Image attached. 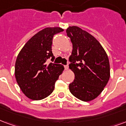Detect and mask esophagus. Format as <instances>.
Here are the masks:
<instances>
[{"label":"esophagus","mask_w":126,"mask_h":126,"mask_svg":"<svg viewBox=\"0 0 126 126\" xmlns=\"http://www.w3.org/2000/svg\"><path fill=\"white\" fill-rule=\"evenodd\" d=\"M64 67H65V70H68V69H69V65H65L64 66Z\"/></svg>","instance_id":"1"}]
</instances>
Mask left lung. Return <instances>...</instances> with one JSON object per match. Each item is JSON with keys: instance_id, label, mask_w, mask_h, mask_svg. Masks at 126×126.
Segmentation results:
<instances>
[{"instance_id": "1", "label": "left lung", "mask_w": 126, "mask_h": 126, "mask_svg": "<svg viewBox=\"0 0 126 126\" xmlns=\"http://www.w3.org/2000/svg\"><path fill=\"white\" fill-rule=\"evenodd\" d=\"M66 33L73 44L69 68L75 75L69 91L81 101H92L102 92L110 79L108 55L99 42L81 28L69 27Z\"/></svg>"}]
</instances>
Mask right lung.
Here are the masks:
<instances>
[{"label":"right lung","mask_w":126,"mask_h":126,"mask_svg":"<svg viewBox=\"0 0 126 126\" xmlns=\"http://www.w3.org/2000/svg\"><path fill=\"white\" fill-rule=\"evenodd\" d=\"M61 27H47L32 36L19 52L15 75L21 91L28 98L41 100L52 94L64 67L47 60L55 59L52 53L54 34L62 32Z\"/></svg>","instance_id":"1"}]
</instances>
